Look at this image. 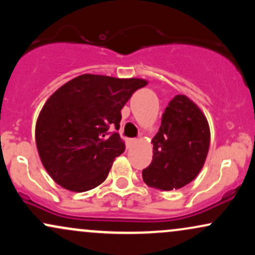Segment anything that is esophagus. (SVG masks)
I'll list each match as a JSON object with an SVG mask.
<instances>
[{"label": "esophagus", "mask_w": 255, "mask_h": 255, "mask_svg": "<svg viewBox=\"0 0 255 255\" xmlns=\"http://www.w3.org/2000/svg\"><path fill=\"white\" fill-rule=\"evenodd\" d=\"M136 142H137L136 139H129V144L134 145V144H136Z\"/></svg>", "instance_id": "obj_1"}]
</instances>
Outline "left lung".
Here are the masks:
<instances>
[{"instance_id":"8db88e82","label":"left lung","mask_w":255,"mask_h":255,"mask_svg":"<svg viewBox=\"0 0 255 255\" xmlns=\"http://www.w3.org/2000/svg\"><path fill=\"white\" fill-rule=\"evenodd\" d=\"M210 136L209 122L200 108L187 96H175L151 141L153 157L142 170L144 182L162 191L182 188L192 182L206 160Z\"/></svg>"}]
</instances>
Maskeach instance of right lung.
Wrapping results in <instances>:
<instances>
[{
  "mask_svg": "<svg viewBox=\"0 0 255 255\" xmlns=\"http://www.w3.org/2000/svg\"><path fill=\"white\" fill-rule=\"evenodd\" d=\"M147 80L83 74L49 97L36 124V145L42 164L64 189L86 192L108 177L126 145L119 133L121 109Z\"/></svg>",
  "mask_w": 255,
  "mask_h": 255,
  "instance_id": "right-lung-1",
  "label": "right lung"
}]
</instances>
